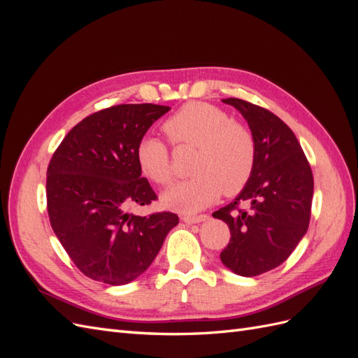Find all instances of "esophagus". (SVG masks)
I'll use <instances>...</instances> for the list:
<instances>
[{"label": "esophagus", "instance_id": "34e87169", "mask_svg": "<svg viewBox=\"0 0 358 358\" xmlns=\"http://www.w3.org/2000/svg\"><path fill=\"white\" fill-rule=\"evenodd\" d=\"M206 220H208V215H194V216L185 215V216H182V221L185 224H199V222H203Z\"/></svg>", "mask_w": 358, "mask_h": 358}]
</instances>
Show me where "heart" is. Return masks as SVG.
Wrapping results in <instances>:
<instances>
[{
    "label": "heart",
    "instance_id": "heart-1",
    "mask_svg": "<svg viewBox=\"0 0 358 358\" xmlns=\"http://www.w3.org/2000/svg\"><path fill=\"white\" fill-rule=\"evenodd\" d=\"M175 146H191L197 152L191 159L194 175L167 191L162 201L182 213L208 208L221 194H239L255 167V140L245 124L230 119L220 107L209 103H188L162 124ZM137 164L143 175L159 187L171 183L173 166L164 140L143 136L136 148Z\"/></svg>",
    "mask_w": 358,
    "mask_h": 358
}]
</instances>
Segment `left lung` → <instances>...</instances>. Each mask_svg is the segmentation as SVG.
<instances>
[{
  "instance_id": "8db88e82",
  "label": "left lung",
  "mask_w": 358,
  "mask_h": 358,
  "mask_svg": "<svg viewBox=\"0 0 358 358\" xmlns=\"http://www.w3.org/2000/svg\"><path fill=\"white\" fill-rule=\"evenodd\" d=\"M222 101L242 113L255 140V167L248 185L213 212L231 234L221 262L249 278L282 264L306 234L313 176L297 137L282 119L241 99ZM243 202L248 210L240 208Z\"/></svg>"
}]
</instances>
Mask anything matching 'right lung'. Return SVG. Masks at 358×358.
Segmentation results:
<instances>
[{
    "label": "right lung",
    "instance_id": "1",
    "mask_svg": "<svg viewBox=\"0 0 358 358\" xmlns=\"http://www.w3.org/2000/svg\"><path fill=\"white\" fill-rule=\"evenodd\" d=\"M169 110L150 103L107 107L73 127L53 152L46 180L50 225L85 276L109 285L131 282L178 225L171 212H127L157 200L136 148Z\"/></svg>",
    "mask_w": 358,
    "mask_h": 358
}]
</instances>
